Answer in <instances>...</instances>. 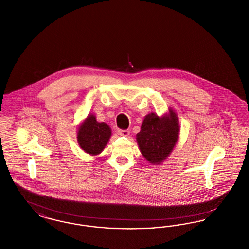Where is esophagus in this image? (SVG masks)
Returning <instances> with one entry per match:
<instances>
[{"instance_id":"obj_1","label":"esophagus","mask_w":249,"mask_h":249,"mask_svg":"<svg viewBox=\"0 0 249 249\" xmlns=\"http://www.w3.org/2000/svg\"><path fill=\"white\" fill-rule=\"evenodd\" d=\"M119 133L122 135V136H128L130 135V130H119Z\"/></svg>"}]
</instances>
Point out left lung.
<instances>
[{
  "label": "left lung",
  "instance_id": "8db88e82",
  "mask_svg": "<svg viewBox=\"0 0 249 249\" xmlns=\"http://www.w3.org/2000/svg\"><path fill=\"white\" fill-rule=\"evenodd\" d=\"M179 125L177 115L170 110L169 116L148 114L142 121L136 139L142 156L150 162L160 164L172 152L178 142Z\"/></svg>",
  "mask_w": 249,
  "mask_h": 249
}]
</instances>
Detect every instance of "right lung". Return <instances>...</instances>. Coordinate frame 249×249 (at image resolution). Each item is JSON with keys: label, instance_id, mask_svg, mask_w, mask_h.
Here are the masks:
<instances>
[{"label": "right lung", "instance_id": "add662e5", "mask_svg": "<svg viewBox=\"0 0 249 249\" xmlns=\"http://www.w3.org/2000/svg\"><path fill=\"white\" fill-rule=\"evenodd\" d=\"M111 136V130L105 122H98L93 115L89 116L79 127L77 141L85 152L90 155L101 153Z\"/></svg>", "mask_w": 249, "mask_h": 249}]
</instances>
